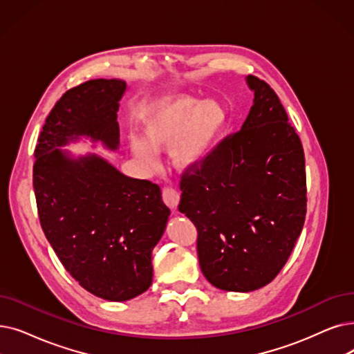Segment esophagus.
Instances as JSON below:
<instances>
[{"label":"esophagus","mask_w":354,"mask_h":354,"mask_svg":"<svg viewBox=\"0 0 354 354\" xmlns=\"http://www.w3.org/2000/svg\"><path fill=\"white\" fill-rule=\"evenodd\" d=\"M162 198L163 201L166 203V205L171 207L172 209H175L179 204V199H180V195H179V191L174 187H165L162 189Z\"/></svg>","instance_id":"1"}]
</instances>
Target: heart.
Wrapping results in <instances>:
<instances>
[{"instance_id": "heart-1", "label": "heart", "mask_w": 354, "mask_h": 354, "mask_svg": "<svg viewBox=\"0 0 354 354\" xmlns=\"http://www.w3.org/2000/svg\"><path fill=\"white\" fill-rule=\"evenodd\" d=\"M224 126L225 114L220 105L180 97L165 105L149 122L146 145L136 143L134 151L143 160L151 162L155 150L174 145L187 129L176 150V160L182 166H194L209 155Z\"/></svg>"}]
</instances>
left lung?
Returning a JSON list of instances; mask_svg holds the SVG:
<instances>
[{
  "label": "left lung",
  "mask_w": 354,
  "mask_h": 354,
  "mask_svg": "<svg viewBox=\"0 0 354 354\" xmlns=\"http://www.w3.org/2000/svg\"><path fill=\"white\" fill-rule=\"evenodd\" d=\"M254 101L241 130L180 175L178 209L198 230L199 266L215 288L250 292L288 262L306 214L299 136L269 84L248 76Z\"/></svg>",
  "instance_id": "obj_1"
}]
</instances>
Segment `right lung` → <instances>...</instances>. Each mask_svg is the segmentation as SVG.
Listing matches in <instances>:
<instances>
[{
    "instance_id": "obj_1",
    "label": "right lung",
    "mask_w": 354,
    "mask_h": 354,
    "mask_svg": "<svg viewBox=\"0 0 354 354\" xmlns=\"http://www.w3.org/2000/svg\"><path fill=\"white\" fill-rule=\"evenodd\" d=\"M126 82L92 80L55 104L37 139L33 188L40 225L60 263L91 294L127 301L151 283V250L171 209L158 183L120 174L98 156L72 160L57 149L88 136L118 146Z\"/></svg>"
}]
</instances>
